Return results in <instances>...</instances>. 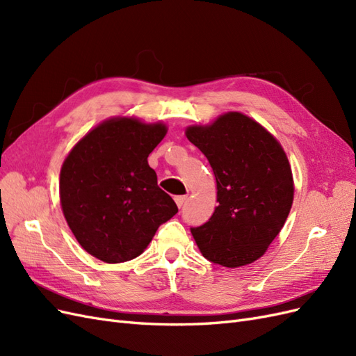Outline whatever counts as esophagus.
<instances>
[{"label":"esophagus","instance_id":"1","mask_svg":"<svg viewBox=\"0 0 356 356\" xmlns=\"http://www.w3.org/2000/svg\"><path fill=\"white\" fill-rule=\"evenodd\" d=\"M186 200H187V196H175V203L178 204V208H181L182 204L186 203Z\"/></svg>","mask_w":356,"mask_h":356}]
</instances>
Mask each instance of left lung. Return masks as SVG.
<instances>
[{
	"mask_svg": "<svg viewBox=\"0 0 356 356\" xmlns=\"http://www.w3.org/2000/svg\"><path fill=\"white\" fill-rule=\"evenodd\" d=\"M186 135L207 156L217 179L218 207L209 221L190 229L199 250L224 267L258 260L284 227L294 197L281 144L241 113L191 126Z\"/></svg>",
	"mask_w": 356,
	"mask_h": 356,
	"instance_id": "8db88e82",
	"label": "left lung"
}]
</instances>
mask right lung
Wrapping results in <instances>:
<instances>
[{
    "mask_svg": "<svg viewBox=\"0 0 356 356\" xmlns=\"http://www.w3.org/2000/svg\"><path fill=\"white\" fill-rule=\"evenodd\" d=\"M165 135L161 123L111 118L86 135L63 161V215L79 243L105 263L141 255L160 225L178 212L147 160Z\"/></svg>",
    "mask_w": 356,
    "mask_h": 356,
    "instance_id": "obj_1",
    "label": "right lung"
}]
</instances>
